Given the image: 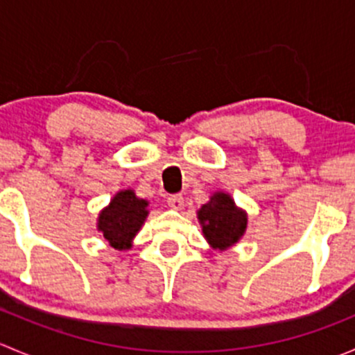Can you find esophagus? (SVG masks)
<instances>
[{
  "instance_id": "esophagus-1",
  "label": "esophagus",
  "mask_w": 355,
  "mask_h": 355,
  "mask_svg": "<svg viewBox=\"0 0 355 355\" xmlns=\"http://www.w3.org/2000/svg\"><path fill=\"white\" fill-rule=\"evenodd\" d=\"M168 206L173 207V209H182L184 207V196L180 194H175V196H170V198L166 199Z\"/></svg>"
}]
</instances>
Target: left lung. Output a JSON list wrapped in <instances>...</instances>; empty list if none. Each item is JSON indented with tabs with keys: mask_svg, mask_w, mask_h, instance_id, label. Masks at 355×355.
Wrapping results in <instances>:
<instances>
[{
	"mask_svg": "<svg viewBox=\"0 0 355 355\" xmlns=\"http://www.w3.org/2000/svg\"><path fill=\"white\" fill-rule=\"evenodd\" d=\"M198 218L204 237L214 249H228L245 234V211L235 206L234 199L225 192H214L209 202L202 204L198 211Z\"/></svg>",
	"mask_w": 355,
	"mask_h": 355,
	"instance_id": "obj_1",
	"label": "left lung"
}]
</instances>
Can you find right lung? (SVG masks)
I'll list each match as a JSON object with an SVG mask.
<instances>
[{
    "mask_svg": "<svg viewBox=\"0 0 355 355\" xmlns=\"http://www.w3.org/2000/svg\"><path fill=\"white\" fill-rule=\"evenodd\" d=\"M149 202L135 196L134 191L116 192L111 202L99 213L98 230L111 247L123 250L132 247V239L137 235L148 218Z\"/></svg>",
    "mask_w": 355,
    "mask_h": 355,
    "instance_id": "1",
    "label": "right lung"
}]
</instances>
